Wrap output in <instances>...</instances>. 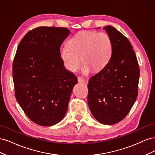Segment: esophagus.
<instances>
[{"instance_id":"1","label":"esophagus","mask_w":155,"mask_h":155,"mask_svg":"<svg viewBox=\"0 0 155 155\" xmlns=\"http://www.w3.org/2000/svg\"><path fill=\"white\" fill-rule=\"evenodd\" d=\"M78 81L79 83H83V82H85V79H84L83 78H82L81 76H79V77H78Z\"/></svg>"}]
</instances>
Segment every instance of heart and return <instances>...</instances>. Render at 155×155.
I'll list each match as a JSON object with an SVG mask.
<instances>
[{"label": "heart", "instance_id": "b5f03b06", "mask_svg": "<svg viewBox=\"0 0 155 155\" xmlns=\"http://www.w3.org/2000/svg\"><path fill=\"white\" fill-rule=\"evenodd\" d=\"M112 49V39L107 33L82 31L70 40L69 46L61 48L60 55L67 70L76 71L82 61V71L88 74L92 69L97 72L106 67L111 59Z\"/></svg>", "mask_w": 155, "mask_h": 155}]
</instances>
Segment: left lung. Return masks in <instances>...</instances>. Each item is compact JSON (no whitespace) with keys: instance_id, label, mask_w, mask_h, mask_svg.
<instances>
[{"instance_id":"8db88e82","label":"left lung","mask_w":155,"mask_h":155,"mask_svg":"<svg viewBox=\"0 0 155 155\" xmlns=\"http://www.w3.org/2000/svg\"><path fill=\"white\" fill-rule=\"evenodd\" d=\"M104 29L112 41L110 61L89 79L88 104L100 123L113 125L127 115L138 96L140 69L129 41L111 26Z\"/></svg>"}]
</instances>
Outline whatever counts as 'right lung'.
<instances>
[{"mask_svg":"<svg viewBox=\"0 0 155 155\" xmlns=\"http://www.w3.org/2000/svg\"><path fill=\"white\" fill-rule=\"evenodd\" d=\"M70 34L67 28L37 27L27 33L17 49L13 62L15 96L37 125H54L64 118L78 82L60 55L61 45Z\"/></svg>","mask_w":155,"mask_h":155,"instance_id":"1","label":"right lung"}]
</instances>
